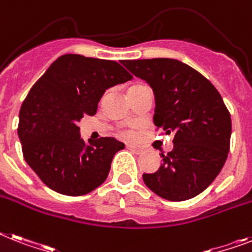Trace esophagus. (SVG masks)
<instances>
[{"label":"esophagus","mask_w":252,"mask_h":252,"mask_svg":"<svg viewBox=\"0 0 252 252\" xmlns=\"http://www.w3.org/2000/svg\"><path fill=\"white\" fill-rule=\"evenodd\" d=\"M128 149L134 151V153H137V154H141V153L144 151V147L140 146V145H128Z\"/></svg>","instance_id":"esophagus-1"}]
</instances>
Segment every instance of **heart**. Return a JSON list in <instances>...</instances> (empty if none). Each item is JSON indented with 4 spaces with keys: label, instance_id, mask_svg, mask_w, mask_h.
<instances>
[{
    "label": "heart",
    "instance_id": "heart-1",
    "mask_svg": "<svg viewBox=\"0 0 252 252\" xmlns=\"http://www.w3.org/2000/svg\"><path fill=\"white\" fill-rule=\"evenodd\" d=\"M140 87H142V85H140V84H136V85H133V87H130L129 92L134 91V89H137V88H140Z\"/></svg>",
    "mask_w": 252,
    "mask_h": 252
}]
</instances>
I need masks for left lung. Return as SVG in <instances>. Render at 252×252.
Listing matches in <instances>:
<instances>
[{
    "mask_svg": "<svg viewBox=\"0 0 252 252\" xmlns=\"http://www.w3.org/2000/svg\"><path fill=\"white\" fill-rule=\"evenodd\" d=\"M122 63L154 92L157 128L175 134L172 151L161 154L158 171L142 176L145 185L172 202L194 198L211 185L228 158L232 120L221 95L202 73L177 59Z\"/></svg>",
    "mask_w": 252,
    "mask_h": 252,
    "instance_id": "8db88e82",
    "label": "left lung"
}]
</instances>
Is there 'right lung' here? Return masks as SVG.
Returning a JSON list of instances; mask_svg holds the SVG:
<instances>
[{
    "instance_id": "1",
    "label": "right lung",
    "mask_w": 252,
    "mask_h": 252,
    "mask_svg": "<svg viewBox=\"0 0 252 252\" xmlns=\"http://www.w3.org/2000/svg\"><path fill=\"white\" fill-rule=\"evenodd\" d=\"M132 77L114 61L64 54L31 88L18 134L24 159L48 188L77 197L105 183L114 155L126 145L112 137L87 144L77 124L97 112L106 89Z\"/></svg>"
}]
</instances>
